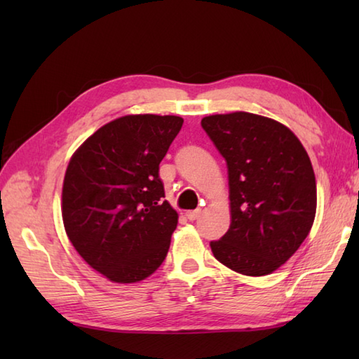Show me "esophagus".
<instances>
[{
  "instance_id": "obj_1",
  "label": "esophagus",
  "mask_w": 359,
  "mask_h": 359,
  "mask_svg": "<svg viewBox=\"0 0 359 359\" xmlns=\"http://www.w3.org/2000/svg\"><path fill=\"white\" fill-rule=\"evenodd\" d=\"M201 210H193V211H188L187 212V217L189 219V220H196V219H199V216H201Z\"/></svg>"
}]
</instances>
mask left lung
<instances>
[{
    "instance_id": "left-lung-1",
    "label": "left lung",
    "mask_w": 359,
    "mask_h": 359,
    "mask_svg": "<svg viewBox=\"0 0 359 359\" xmlns=\"http://www.w3.org/2000/svg\"><path fill=\"white\" fill-rule=\"evenodd\" d=\"M202 128L225 158L231 225L211 251L220 264L264 276L285 264L310 233L316 180L307 151L287 126L250 112L216 114Z\"/></svg>"
}]
</instances>
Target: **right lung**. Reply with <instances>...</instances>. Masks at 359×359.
Listing matches in <instances>:
<instances>
[{"instance_id": "right-lung-1", "label": "right lung", "mask_w": 359, "mask_h": 359, "mask_svg": "<svg viewBox=\"0 0 359 359\" xmlns=\"http://www.w3.org/2000/svg\"><path fill=\"white\" fill-rule=\"evenodd\" d=\"M184 118L125 116L75 151L63 182V224L79 255L112 282L154 273L168 255L177 212L168 203L158 165Z\"/></svg>"}]
</instances>
